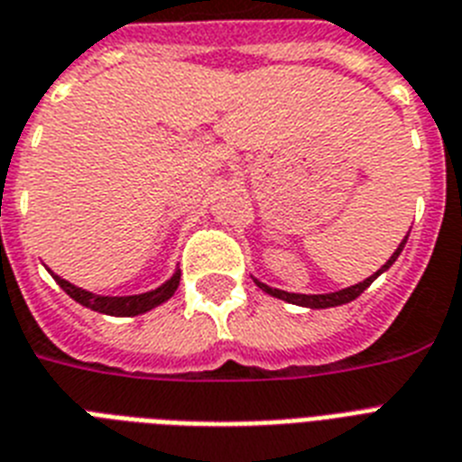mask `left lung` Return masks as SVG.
Here are the masks:
<instances>
[{"instance_id": "obj_1", "label": "left lung", "mask_w": 462, "mask_h": 462, "mask_svg": "<svg viewBox=\"0 0 462 462\" xmlns=\"http://www.w3.org/2000/svg\"><path fill=\"white\" fill-rule=\"evenodd\" d=\"M405 242H408V235H405V239H402L401 245H398V249H395L393 254H391V259L383 263V266L376 271L374 275H369L366 281L357 282V285H350V288L345 290H337V292H326V295H300V292H285V290H278V288H271V285H266V282H261L254 278V282L259 285L263 292H268L271 297H278V300H282V302H290V304H297V307H307V309H328V307H340V304H347L352 302V300H357L362 292H365L369 285H372L376 278H379L383 271H388V268L393 266L395 259L401 256L402 246H405Z\"/></svg>"}]
</instances>
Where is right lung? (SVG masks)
Returning a JSON list of instances; mask_svg holds the SVG:
<instances>
[{
	"label": "right lung",
	"mask_w": 462,
	"mask_h": 462,
	"mask_svg": "<svg viewBox=\"0 0 462 462\" xmlns=\"http://www.w3.org/2000/svg\"><path fill=\"white\" fill-rule=\"evenodd\" d=\"M50 271V268H47ZM52 273V271H50ZM180 268L174 271L172 278L165 281L160 288L151 290V292H141V295H125V297H110V295H96V292H88V290L79 288V285H71L69 281L60 278L57 273H52V278L57 281L64 292H67L74 302L83 304L86 309H93L97 314L107 316H139L146 314L151 309H155L158 304L167 302L170 297L174 295V290L180 288Z\"/></svg>",
	"instance_id": "1"
}]
</instances>
